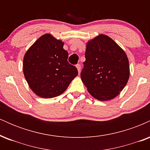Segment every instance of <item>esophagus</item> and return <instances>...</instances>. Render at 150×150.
<instances>
[{"label":"esophagus","instance_id":"obj_1","mask_svg":"<svg viewBox=\"0 0 150 150\" xmlns=\"http://www.w3.org/2000/svg\"><path fill=\"white\" fill-rule=\"evenodd\" d=\"M76 68H77V70H78V73H80V70H81V65H80V64H77L76 65Z\"/></svg>","mask_w":150,"mask_h":150}]
</instances>
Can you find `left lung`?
<instances>
[{
	"label": "left lung",
	"instance_id": "8db88e82",
	"mask_svg": "<svg viewBox=\"0 0 150 150\" xmlns=\"http://www.w3.org/2000/svg\"><path fill=\"white\" fill-rule=\"evenodd\" d=\"M81 80L89 94L99 101L115 98L130 76L126 53L111 38L99 34L87 43Z\"/></svg>",
	"mask_w": 150,
	"mask_h": 150
}]
</instances>
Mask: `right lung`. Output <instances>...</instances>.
Instances as JSON below:
<instances>
[{
  "label": "right lung",
  "instance_id": "add662e5",
  "mask_svg": "<svg viewBox=\"0 0 150 150\" xmlns=\"http://www.w3.org/2000/svg\"><path fill=\"white\" fill-rule=\"evenodd\" d=\"M64 43L51 34L40 37L23 58V73L29 86L39 97L53 98L68 88L78 72L68 62Z\"/></svg>",
  "mask_w": 150,
  "mask_h": 150
}]
</instances>
